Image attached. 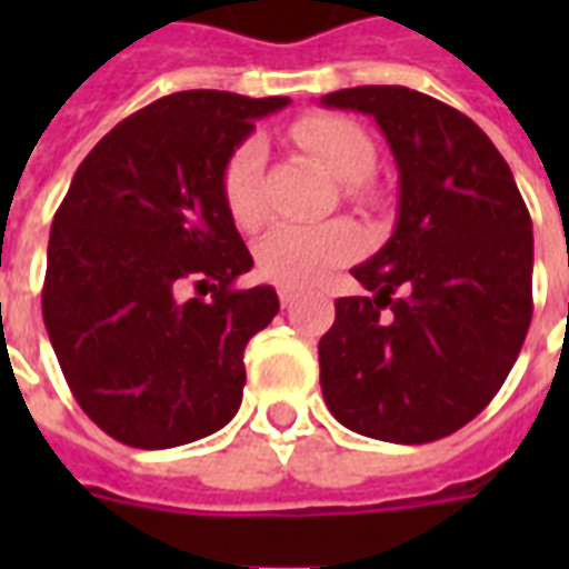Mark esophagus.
I'll return each mask as SVG.
<instances>
[{"instance_id": "1", "label": "esophagus", "mask_w": 569, "mask_h": 569, "mask_svg": "<svg viewBox=\"0 0 569 569\" xmlns=\"http://www.w3.org/2000/svg\"><path fill=\"white\" fill-rule=\"evenodd\" d=\"M298 301V292L296 289H280V305H283V308H292V305H296Z\"/></svg>"}]
</instances>
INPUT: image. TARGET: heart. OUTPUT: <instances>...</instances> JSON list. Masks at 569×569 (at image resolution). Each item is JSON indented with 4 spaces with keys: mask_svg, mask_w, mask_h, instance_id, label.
<instances>
[{
    "mask_svg": "<svg viewBox=\"0 0 569 569\" xmlns=\"http://www.w3.org/2000/svg\"><path fill=\"white\" fill-rule=\"evenodd\" d=\"M296 140L308 151H313L338 179L350 182L347 191H359V182L375 170V142L357 121L341 116H308L298 121ZM261 163L264 146L249 137L228 158L222 173V198L237 228L252 231L264 222V203H261ZM362 247L359 228L347 219L317 224H280L256 249L259 271L286 286V289H305L320 277L332 271L335 264L353 259Z\"/></svg>",
    "mask_w": 569,
    "mask_h": 569,
    "instance_id": "b5f03b06",
    "label": "heart"
}]
</instances>
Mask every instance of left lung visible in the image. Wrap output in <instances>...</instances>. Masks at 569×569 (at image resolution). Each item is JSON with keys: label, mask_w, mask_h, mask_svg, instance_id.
Instances as JSON below:
<instances>
[{"label": "left lung", "mask_w": 569, "mask_h": 569, "mask_svg": "<svg viewBox=\"0 0 569 569\" xmlns=\"http://www.w3.org/2000/svg\"><path fill=\"white\" fill-rule=\"evenodd\" d=\"M371 116L399 167L393 237L335 301L320 338L326 406L396 445L451 436L512 371L533 317V224L509 163L472 118L399 84L326 93Z\"/></svg>", "instance_id": "8db88e82"}]
</instances>
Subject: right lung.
Masks as SVG:
<instances>
[{
    "label": "right lung",
    "instance_id": "obj_1",
    "mask_svg": "<svg viewBox=\"0 0 569 569\" xmlns=\"http://www.w3.org/2000/svg\"><path fill=\"white\" fill-rule=\"evenodd\" d=\"M286 97L179 91L124 118L72 176L51 224L44 329L81 411L130 448L222 429L243 399V350L277 317L224 207L228 158ZM191 282L198 299L181 296ZM210 295V299H203Z\"/></svg>",
    "mask_w": 569,
    "mask_h": 569
}]
</instances>
